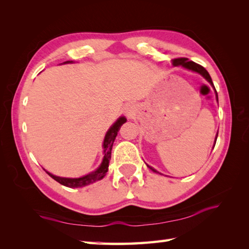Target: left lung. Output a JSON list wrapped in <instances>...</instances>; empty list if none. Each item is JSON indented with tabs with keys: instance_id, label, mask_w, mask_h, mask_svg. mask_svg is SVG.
<instances>
[{
	"instance_id": "1",
	"label": "left lung",
	"mask_w": 249,
	"mask_h": 249,
	"mask_svg": "<svg viewBox=\"0 0 249 249\" xmlns=\"http://www.w3.org/2000/svg\"><path fill=\"white\" fill-rule=\"evenodd\" d=\"M172 64H173V66H182V67H184V68H186V70H189V71H196V72L200 73V75L202 76L206 81L210 82L211 86H212V87L214 88V89H215V87H214L213 81H212V78H211L210 73L208 72V71H206L203 66H201V65L197 64V63H195V62H193V61H188V59H186V57H178V59H173V60H172ZM215 92H216V89H215ZM216 98H217V100H218L217 92H216ZM217 136H218V133H217V135H216L215 143H216V139H217ZM214 146H215V145H214ZM146 166L149 167L152 171H154V172H156V173H160L158 171H156L154 168L150 167L149 165H146Z\"/></svg>"
}]
</instances>
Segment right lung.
<instances>
[{
    "label": "right lung",
    "instance_id": "obj_1",
    "mask_svg": "<svg viewBox=\"0 0 249 249\" xmlns=\"http://www.w3.org/2000/svg\"><path fill=\"white\" fill-rule=\"evenodd\" d=\"M67 63H72V61H66L64 62V64H67ZM126 122V119L124 116H121L118 120H116L115 123L111 126L109 130L107 131V134L105 136L104 139V158L103 161L100 163V166L96 169V170L87 174L82 178H61V177H56L51 174L50 172L46 171L49 176L55 179L56 182H59L60 184L64 185L66 187H71V188H76V187H83L87 186V185L94 183L98 181V179H102L106 173L108 172V167H109V161L111 160V150H112V145L113 142L115 140V137L118 135L119 130L121 128V126L123 125Z\"/></svg>",
    "mask_w": 249,
    "mask_h": 249
}]
</instances>
